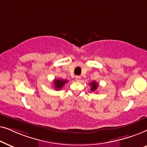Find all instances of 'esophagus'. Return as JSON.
<instances>
[{
	"label": "esophagus",
	"mask_w": 147,
	"mask_h": 147,
	"mask_svg": "<svg viewBox=\"0 0 147 147\" xmlns=\"http://www.w3.org/2000/svg\"><path fill=\"white\" fill-rule=\"evenodd\" d=\"M75 79H76V81H81V77H80V76H76Z\"/></svg>",
	"instance_id": "esophagus-1"
}]
</instances>
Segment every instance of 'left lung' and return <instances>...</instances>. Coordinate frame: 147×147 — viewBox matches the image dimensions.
Returning a JSON list of instances; mask_svg holds the SVG:
<instances>
[{
	"mask_svg": "<svg viewBox=\"0 0 147 147\" xmlns=\"http://www.w3.org/2000/svg\"><path fill=\"white\" fill-rule=\"evenodd\" d=\"M91 91H95L98 87V83H96L95 81H93L92 83H91Z\"/></svg>",
	"mask_w": 147,
	"mask_h": 147,
	"instance_id": "1",
	"label": "left lung"
}]
</instances>
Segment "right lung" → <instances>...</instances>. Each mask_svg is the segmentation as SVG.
<instances>
[{"label": "right lung", "mask_w": 147, "mask_h": 147, "mask_svg": "<svg viewBox=\"0 0 147 147\" xmlns=\"http://www.w3.org/2000/svg\"><path fill=\"white\" fill-rule=\"evenodd\" d=\"M67 80H63V79H56L54 81V89L56 90H60L62 88V87L67 83Z\"/></svg>", "instance_id": "right-lung-1"}]
</instances>
